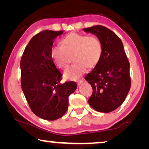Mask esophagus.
<instances>
[{
	"instance_id": "esophagus-1",
	"label": "esophagus",
	"mask_w": 149,
	"mask_h": 149,
	"mask_svg": "<svg viewBox=\"0 0 149 149\" xmlns=\"http://www.w3.org/2000/svg\"><path fill=\"white\" fill-rule=\"evenodd\" d=\"M83 82H84V80L83 79H80V80H79L77 81V85H81L82 84H83Z\"/></svg>"
}]
</instances>
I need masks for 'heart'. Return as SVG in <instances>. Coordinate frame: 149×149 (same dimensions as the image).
Segmentation results:
<instances>
[{"instance_id":"1","label":"heart","mask_w":149,"mask_h":149,"mask_svg":"<svg viewBox=\"0 0 149 149\" xmlns=\"http://www.w3.org/2000/svg\"><path fill=\"white\" fill-rule=\"evenodd\" d=\"M60 44L62 47H54L51 49V56L56 64L65 69L70 64L71 57H74L75 62L64 72L67 79H78L85 74L87 67L94 68L101 59L102 43L95 35L72 33L64 37Z\"/></svg>"}]
</instances>
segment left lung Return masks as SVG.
<instances>
[{
	"label": "left lung",
	"instance_id": "left-lung-1",
	"mask_svg": "<svg viewBox=\"0 0 149 149\" xmlns=\"http://www.w3.org/2000/svg\"><path fill=\"white\" fill-rule=\"evenodd\" d=\"M84 31L99 37L103 46L100 62L85 77L93 88L88 102L96 111L110 112L122 105L130 89L129 60L121 39L107 27L95 26Z\"/></svg>",
	"mask_w": 149,
	"mask_h": 149
}]
</instances>
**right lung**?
<instances>
[{
  "mask_svg": "<svg viewBox=\"0 0 149 149\" xmlns=\"http://www.w3.org/2000/svg\"><path fill=\"white\" fill-rule=\"evenodd\" d=\"M62 31L45 30L30 40L20 61L21 87L30 108L42 119L61 118L68 108V97L77 89L75 81L61 84L62 74L51 56L55 38Z\"/></svg>",
  "mask_w": 149,
  "mask_h": 149,
  "instance_id": "right-lung-1",
  "label": "right lung"
}]
</instances>
